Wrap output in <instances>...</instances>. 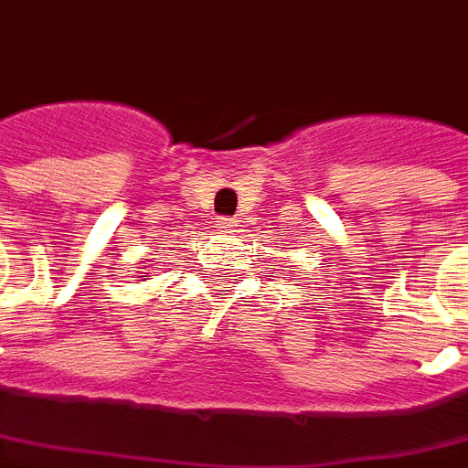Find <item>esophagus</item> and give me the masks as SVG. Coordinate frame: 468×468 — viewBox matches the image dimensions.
Here are the masks:
<instances>
[{
	"instance_id": "esophagus-1",
	"label": "esophagus",
	"mask_w": 468,
	"mask_h": 468,
	"mask_svg": "<svg viewBox=\"0 0 468 468\" xmlns=\"http://www.w3.org/2000/svg\"><path fill=\"white\" fill-rule=\"evenodd\" d=\"M235 226H238V221H235V218H228V216L218 218V223H216V228H218V230H223V233H233Z\"/></svg>"
}]
</instances>
